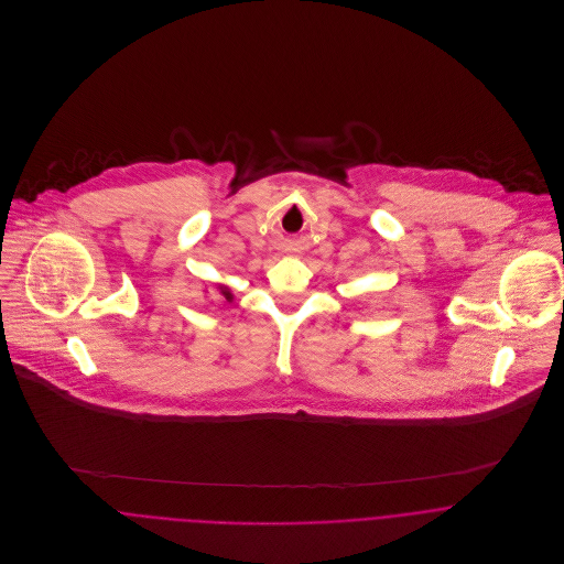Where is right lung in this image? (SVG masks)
<instances>
[{
	"label": "right lung",
	"mask_w": 564,
	"mask_h": 564,
	"mask_svg": "<svg viewBox=\"0 0 564 564\" xmlns=\"http://www.w3.org/2000/svg\"><path fill=\"white\" fill-rule=\"evenodd\" d=\"M215 289H217V291H219V295H224L228 302H232V300H235L232 291H230L226 284H215Z\"/></svg>",
	"instance_id": "right-lung-1"
}]
</instances>
